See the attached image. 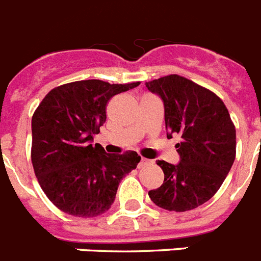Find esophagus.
Here are the masks:
<instances>
[{
  "label": "esophagus",
  "instance_id": "34e87169",
  "mask_svg": "<svg viewBox=\"0 0 261 261\" xmlns=\"http://www.w3.org/2000/svg\"><path fill=\"white\" fill-rule=\"evenodd\" d=\"M147 163H149V161H147V159L141 158V161H140V163H138V167H142V166L147 165Z\"/></svg>",
  "mask_w": 261,
  "mask_h": 261
}]
</instances>
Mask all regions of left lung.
I'll return each instance as SVG.
<instances>
[{"label":"left lung","mask_w":261,"mask_h":261,"mask_svg":"<svg viewBox=\"0 0 261 261\" xmlns=\"http://www.w3.org/2000/svg\"><path fill=\"white\" fill-rule=\"evenodd\" d=\"M162 99L167 137L180 135L177 165L156 161L165 180L149 197L159 208L187 212L197 208L220 190L235 159L237 135L229 111L211 90L180 75L146 82Z\"/></svg>","instance_id":"8db88e82"}]
</instances>
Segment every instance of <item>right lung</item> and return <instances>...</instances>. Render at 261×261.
Instances as JSON below:
<instances>
[{"instance_id":"obj_1","label":"right lung","mask_w":261,"mask_h":261,"mask_svg":"<svg viewBox=\"0 0 261 261\" xmlns=\"http://www.w3.org/2000/svg\"><path fill=\"white\" fill-rule=\"evenodd\" d=\"M138 85L77 81L50 90L36 108L32 166L41 190L64 213L89 218L107 212L121 179L141 161L136 151L107 154L93 144L107 119L108 100Z\"/></svg>"}]
</instances>
